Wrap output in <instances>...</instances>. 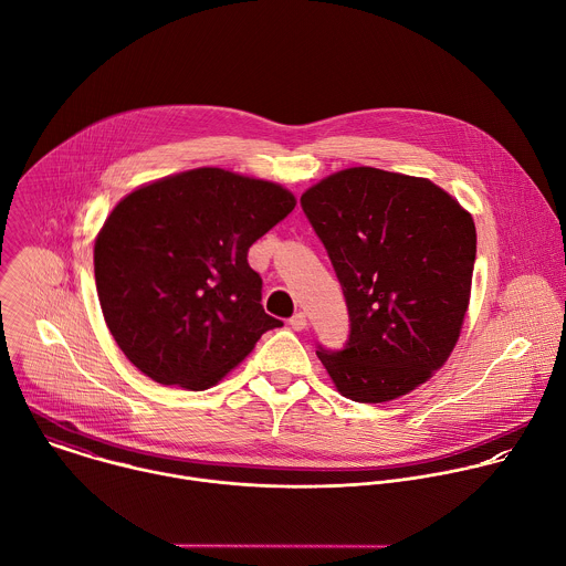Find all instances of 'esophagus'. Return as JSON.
Instances as JSON below:
<instances>
[{
    "label": "esophagus",
    "mask_w": 566,
    "mask_h": 566,
    "mask_svg": "<svg viewBox=\"0 0 566 566\" xmlns=\"http://www.w3.org/2000/svg\"><path fill=\"white\" fill-rule=\"evenodd\" d=\"M289 324H291L293 331H304V328H306V315H304V313H295V315L289 319Z\"/></svg>",
    "instance_id": "34e87169"
}]
</instances>
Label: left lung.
Segmentation results:
<instances>
[{
    "label": "left lung",
    "mask_w": 566,
    "mask_h": 566,
    "mask_svg": "<svg viewBox=\"0 0 566 566\" xmlns=\"http://www.w3.org/2000/svg\"><path fill=\"white\" fill-rule=\"evenodd\" d=\"M300 205L350 319L346 346H317V357L346 399L408 395L459 342L476 260L472 216L434 182L375 167L337 171Z\"/></svg>",
    "instance_id": "obj_1"
}]
</instances>
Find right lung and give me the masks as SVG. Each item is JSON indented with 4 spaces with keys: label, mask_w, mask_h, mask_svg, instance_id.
Segmentation results:
<instances>
[{
    "label": "right lung",
    "mask_w": 566,
    "mask_h": 566,
    "mask_svg": "<svg viewBox=\"0 0 566 566\" xmlns=\"http://www.w3.org/2000/svg\"><path fill=\"white\" fill-rule=\"evenodd\" d=\"M293 209L284 187L218 167L125 196L94 244L98 302L125 357L163 386H216L282 326L247 253Z\"/></svg>",
    "instance_id": "1"
}]
</instances>
